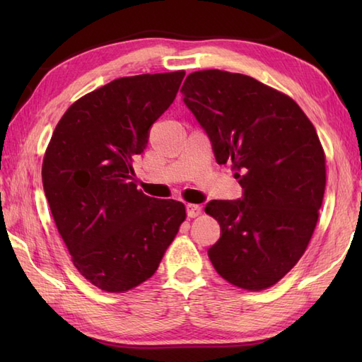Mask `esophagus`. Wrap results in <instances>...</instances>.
I'll list each match as a JSON object with an SVG mask.
<instances>
[{
  "instance_id": "obj_1",
  "label": "esophagus",
  "mask_w": 362,
  "mask_h": 362,
  "mask_svg": "<svg viewBox=\"0 0 362 362\" xmlns=\"http://www.w3.org/2000/svg\"><path fill=\"white\" fill-rule=\"evenodd\" d=\"M187 214H188V218L199 216V214H201V206L194 205V204H188L187 205Z\"/></svg>"
}]
</instances>
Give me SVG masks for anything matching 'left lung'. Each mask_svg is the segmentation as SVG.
Here are the masks:
<instances>
[{
	"label": "left lung",
	"mask_w": 362,
	"mask_h": 362,
	"mask_svg": "<svg viewBox=\"0 0 362 362\" xmlns=\"http://www.w3.org/2000/svg\"><path fill=\"white\" fill-rule=\"evenodd\" d=\"M183 103L210 138L219 165L243 188L205 206L221 238L209 249L228 283L261 291L283 279L308 245L325 193V153L316 129L286 95L245 74L191 73Z\"/></svg>",
	"instance_id": "left-lung-1"
}]
</instances>
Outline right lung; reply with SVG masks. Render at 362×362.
<instances>
[{"instance_id": "right-lung-1", "label": "right lung", "mask_w": 362, "mask_h": 362, "mask_svg": "<svg viewBox=\"0 0 362 362\" xmlns=\"http://www.w3.org/2000/svg\"><path fill=\"white\" fill-rule=\"evenodd\" d=\"M185 71L115 79L76 101L46 149L45 196L76 269L99 289L129 291L156 274L185 205L138 191L132 161L175 99Z\"/></svg>"}]
</instances>
